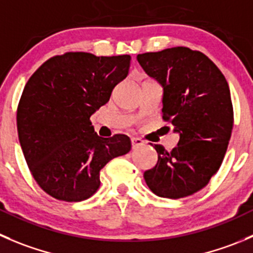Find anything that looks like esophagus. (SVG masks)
I'll use <instances>...</instances> for the list:
<instances>
[{"mask_svg": "<svg viewBox=\"0 0 253 253\" xmlns=\"http://www.w3.org/2000/svg\"><path fill=\"white\" fill-rule=\"evenodd\" d=\"M131 143H132V148H137V147H139V146H143L144 141L143 139L138 138V137H132Z\"/></svg>", "mask_w": 253, "mask_h": 253, "instance_id": "esophagus-1", "label": "esophagus"}]
</instances>
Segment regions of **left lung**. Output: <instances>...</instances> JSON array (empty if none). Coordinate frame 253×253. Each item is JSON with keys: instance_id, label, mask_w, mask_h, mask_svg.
<instances>
[{"instance_id": "left-lung-1", "label": "left lung", "mask_w": 253, "mask_h": 253, "mask_svg": "<svg viewBox=\"0 0 253 253\" xmlns=\"http://www.w3.org/2000/svg\"><path fill=\"white\" fill-rule=\"evenodd\" d=\"M137 60L163 86V120L179 133L170 152L154 144L158 161L144 171V180L161 198L193 195L219 170L229 146L234 126L229 84L204 53L186 46L138 54Z\"/></svg>"}]
</instances>
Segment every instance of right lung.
I'll return each instance as SVG.
<instances>
[{"label": "right lung", "mask_w": 253, "mask_h": 253, "mask_svg": "<svg viewBox=\"0 0 253 253\" xmlns=\"http://www.w3.org/2000/svg\"><path fill=\"white\" fill-rule=\"evenodd\" d=\"M131 56L68 51L29 78L17 107V131L31 174L46 194L82 202L96 193L100 170L128 153L126 134L97 136L90 117L128 74Z\"/></svg>", "instance_id": "right-lung-1"}]
</instances>
